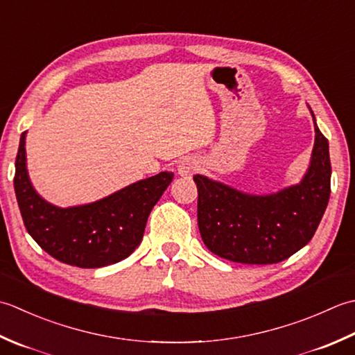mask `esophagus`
Wrapping results in <instances>:
<instances>
[{"label":"esophagus","mask_w":355,"mask_h":355,"mask_svg":"<svg viewBox=\"0 0 355 355\" xmlns=\"http://www.w3.org/2000/svg\"><path fill=\"white\" fill-rule=\"evenodd\" d=\"M198 170V161L193 157L180 159L178 164V173L180 176H191Z\"/></svg>","instance_id":"1"}]
</instances>
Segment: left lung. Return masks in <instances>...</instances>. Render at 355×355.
<instances>
[{
	"mask_svg": "<svg viewBox=\"0 0 355 355\" xmlns=\"http://www.w3.org/2000/svg\"><path fill=\"white\" fill-rule=\"evenodd\" d=\"M314 130L308 173L299 185L277 194L251 196L205 176L193 178L198 185V225L209 251L231 262L271 265L313 239L331 194L328 139L317 124Z\"/></svg>",
	"mask_w": 355,
	"mask_h": 355,
	"instance_id": "8db88e82",
	"label": "left lung"
}]
</instances>
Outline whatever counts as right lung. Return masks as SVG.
<instances>
[{
    "mask_svg": "<svg viewBox=\"0 0 355 355\" xmlns=\"http://www.w3.org/2000/svg\"><path fill=\"white\" fill-rule=\"evenodd\" d=\"M26 132L15 161V194L28 234L50 256L79 268H101L121 262L137 248L151 208L173 180V173L122 188L95 204L58 208L41 199L26 170Z\"/></svg>",
    "mask_w": 355,
    "mask_h": 355,
    "instance_id": "1",
    "label": "right lung"
}]
</instances>
